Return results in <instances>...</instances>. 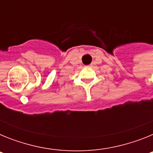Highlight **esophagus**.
<instances>
[{"mask_svg":"<svg viewBox=\"0 0 153 153\" xmlns=\"http://www.w3.org/2000/svg\"><path fill=\"white\" fill-rule=\"evenodd\" d=\"M88 67H90V66H88Z\"/></svg>","mask_w":153,"mask_h":153,"instance_id":"esophagus-1","label":"esophagus"}]
</instances>
